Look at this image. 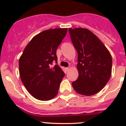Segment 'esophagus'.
I'll list each match as a JSON object with an SVG mask.
<instances>
[{"mask_svg":"<svg viewBox=\"0 0 126 126\" xmlns=\"http://www.w3.org/2000/svg\"><path fill=\"white\" fill-rule=\"evenodd\" d=\"M71 69V66H69V67H68V68H66V71H69V69Z\"/></svg>","mask_w":126,"mask_h":126,"instance_id":"34e87169","label":"esophagus"}]
</instances>
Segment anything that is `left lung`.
Here are the masks:
<instances>
[{"label": "left lung", "instance_id": "left-lung-1", "mask_svg": "<svg viewBox=\"0 0 126 126\" xmlns=\"http://www.w3.org/2000/svg\"><path fill=\"white\" fill-rule=\"evenodd\" d=\"M68 30L78 54L79 77L72 82V87L80 94H95L110 79L111 56L101 41L89 30L83 28H69Z\"/></svg>", "mask_w": 126, "mask_h": 126}]
</instances>
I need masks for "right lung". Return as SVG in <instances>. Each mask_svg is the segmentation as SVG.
<instances>
[{
	"mask_svg": "<svg viewBox=\"0 0 126 126\" xmlns=\"http://www.w3.org/2000/svg\"><path fill=\"white\" fill-rule=\"evenodd\" d=\"M68 29L44 30L34 36L19 60V74L29 93L40 101L55 97L65 74L57 63V49ZM55 61L56 65L51 66Z\"/></svg>",
	"mask_w": 126,
	"mask_h": 126,
	"instance_id": "add662e5",
	"label": "right lung"
}]
</instances>
